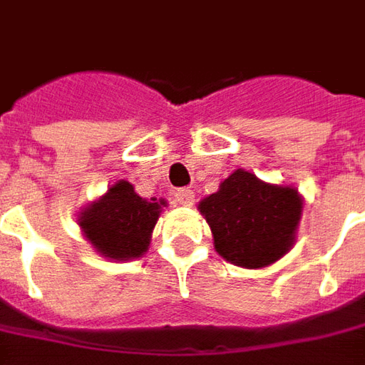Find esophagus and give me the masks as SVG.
Instances as JSON below:
<instances>
[{"label":"esophagus","instance_id":"obj_1","mask_svg":"<svg viewBox=\"0 0 365 365\" xmlns=\"http://www.w3.org/2000/svg\"><path fill=\"white\" fill-rule=\"evenodd\" d=\"M175 201L183 207H191L193 205V201H195V191L190 190V187H182V190H178L174 193Z\"/></svg>","mask_w":365,"mask_h":365}]
</instances>
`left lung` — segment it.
Here are the masks:
<instances>
[{
	"label": "left lung",
	"instance_id": "8db88e82",
	"mask_svg": "<svg viewBox=\"0 0 365 365\" xmlns=\"http://www.w3.org/2000/svg\"><path fill=\"white\" fill-rule=\"evenodd\" d=\"M303 201L295 187L235 170L199 211L213 232L215 250L235 266L266 268L295 245Z\"/></svg>",
	"mask_w": 365,
	"mask_h": 365
}]
</instances>
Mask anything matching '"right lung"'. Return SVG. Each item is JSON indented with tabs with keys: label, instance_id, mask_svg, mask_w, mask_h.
<instances>
[{
	"label": "right lung",
	"instance_id": "right-lung-1",
	"mask_svg": "<svg viewBox=\"0 0 365 365\" xmlns=\"http://www.w3.org/2000/svg\"><path fill=\"white\" fill-rule=\"evenodd\" d=\"M164 199H144L133 183L119 180L80 213V227L97 252L111 260L140 258L150 245Z\"/></svg>",
	"mask_w": 365,
	"mask_h": 365
}]
</instances>
